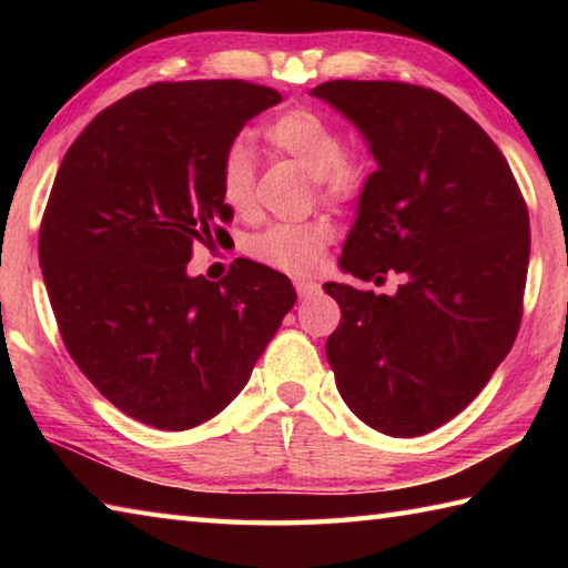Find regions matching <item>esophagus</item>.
<instances>
[{
  "mask_svg": "<svg viewBox=\"0 0 568 568\" xmlns=\"http://www.w3.org/2000/svg\"><path fill=\"white\" fill-rule=\"evenodd\" d=\"M295 287H297V295L303 300L315 297L322 291V285L317 281H310V277H295Z\"/></svg>",
  "mask_w": 568,
  "mask_h": 568,
  "instance_id": "esophagus-1",
  "label": "esophagus"
}]
</instances>
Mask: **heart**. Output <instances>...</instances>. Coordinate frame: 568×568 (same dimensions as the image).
<instances>
[{
    "label": "heart",
    "mask_w": 568,
    "mask_h": 568,
    "mask_svg": "<svg viewBox=\"0 0 568 568\" xmlns=\"http://www.w3.org/2000/svg\"><path fill=\"white\" fill-rule=\"evenodd\" d=\"M263 141L273 153L305 165L324 200L348 202L364 187V165L344 153L342 129L315 106H293L263 126ZM256 159L244 141H232L220 161V195L229 210L246 214L253 207ZM329 226L273 224L248 241V253L273 268L303 273L322 256Z\"/></svg>",
    "instance_id": "1"
}]
</instances>
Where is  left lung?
<instances>
[{
    "label": "left lung",
    "mask_w": 568,
    "mask_h": 568,
    "mask_svg": "<svg viewBox=\"0 0 568 568\" xmlns=\"http://www.w3.org/2000/svg\"><path fill=\"white\" fill-rule=\"evenodd\" d=\"M364 134L378 163L339 265L397 273L395 295L324 283L342 307L327 361L348 409L388 437H419L486 388L520 329L529 214L505 155L444 94L407 82L312 90Z\"/></svg>",
    "instance_id": "8db88e82"
}]
</instances>
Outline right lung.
Masks as SVG:
<instances>
[{
	"label": "right lung",
	"instance_id": "obj_1",
	"mask_svg": "<svg viewBox=\"0 0 568 568\" xmlns=\"http://www.w3.org/2000/svg\"><path fill=\"white\" fill-rule=\"evenodd\" d=\"M281 92L244 80L153 82L100 112L53 180L39 261L60 336L106 400L183 432L220 415L295 305L287 275L246 258L190 277L224 234L220 161Z\"/></svg>",
	"mask_w": 568,
	"mask_h": 568
}]
</instances>
